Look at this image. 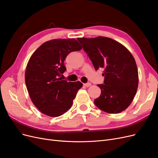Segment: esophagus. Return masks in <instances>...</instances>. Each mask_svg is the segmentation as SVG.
I'll use <instances>...</instances> for the list:
<instances>
[{
  "label": "esophagus",
  "mask_w": 158,
  "mask_h": 158,
  "mask_svg": "<svg viewBox=\"0 0 158 158\" xmlns=\"http://www.w3.org/2000/svg\"><path fill=\"white\" fill-rule=\"evenodd\" d=\"M84 85L85 87H89V86H90L91 85V83L90 82H87V83H85V84H84Z\"/></svg>",
  "instance_id": "obj_1"
}]
</instances>
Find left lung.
<instances>
[{
    "label": "left lung",
    "instance_id": "left-lung-1",
    "mask_svg": "<svg viewBox=\"0 0 158 158\" xmlns=\"http://www.w3.org/2000/svg\"><path fill=\"white\" fill-rule=\"evenodd\" d=\"M95 70L103 68L104 82L98 84L100 96L94 100L99 109L117 114L125 110L135 96L138 73L136 61L125 46L111 38H78Z\"/></svg>",
    "mask_w": 158,
    "mask_h": 158
}]
</instances>
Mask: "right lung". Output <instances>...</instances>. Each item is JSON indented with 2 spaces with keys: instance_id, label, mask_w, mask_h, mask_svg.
Returning a JSON list of instances; mask_svg holds the SVG:
<instances>
[{
  "instance_id": "add662e5",
  "label": "right lung",
  "mask_w": 158,
  "mask_h": 158,
  "mask_svg": "<svg viewBox=\"0 0 158 158\" xmlns=\"http://www.w3.org/2000/svg\"><path fill=\"white\" fill-rule=\"evenodd\" d=\"M82 46L75 39H58L43 44L28 61L25 82L33 103L50 117H59L72 107L82 83L62 80L66 70L64 61Z\"/></svg>"
}]
</instances>
